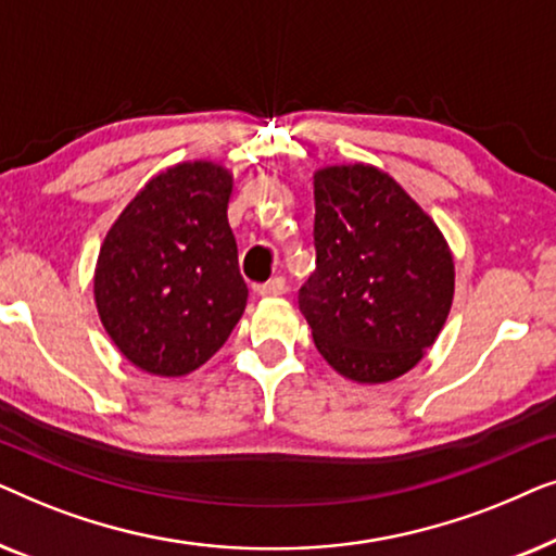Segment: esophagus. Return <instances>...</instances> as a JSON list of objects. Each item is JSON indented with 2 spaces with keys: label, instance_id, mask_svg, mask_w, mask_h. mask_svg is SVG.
Wrapping results in <instances>:
<instances>
[{
  "label": "esophagus",
  "instance_id": "esophagus-1",
  "mask_svg": "<svg viewBox=\"0 0 556 556\" xmlns=\"http://www.w3.org/2000/svg\"><path fill=\"white\" fill-rule=\"evenodd\" d=\"M257 293L261 295H265V299H276V295H283L286 291H288V286H286V278H280V276H276V278H270L268 283H261L255 288Z\"/></svg>",
  "mask_w": 556,
  "mask_h": 556
}]
</instances>
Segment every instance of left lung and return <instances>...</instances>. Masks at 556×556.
I'll return each mask as SVG.
<instances>
[{
    "label": "left lung",
    "instance_id": "8db88e82",
    "mask_svg": "<svg viewBox=\"0 0 556 556\" xmlns=\"http://www.w3.org/2000/svg\"><path fill=\"white\" fill-rule=\"evenodd\" d=\"M316 270L299 291L314 344L339 375L397 379L435 344L453 303L451 248L390 174H314Z\"/></svg>",
    "mask_w": 556,
    "mask_h": 556
}]
</instances>
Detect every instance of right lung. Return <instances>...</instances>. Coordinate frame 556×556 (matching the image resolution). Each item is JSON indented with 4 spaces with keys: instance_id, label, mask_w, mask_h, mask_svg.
Returning a JSON list of instances; mask_svg holds the SVG:
<instances>
[{
    "instance_id": "right-lung-1",
    "label": "right lung",
    "mask_w": 556,
    "mask_h": 556,
    "mask_svg": "<svg viewBox=\"0 0 556 556\" xmlns=\"http://www.w3.org/2000/svg\"><path fill=\"white\" fill-rule=\"evenodd\" d=\"M230 194L223 166L177 164L151 179L105 235L93 280L98 314L121 354L149 375L202 367L245 311Z\"/></svg>"
}]
</instances>
